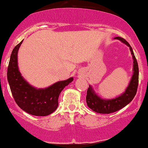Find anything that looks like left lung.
I'll list each match as a JSON object with an SVG mask.
<instances>
[{"mask_svg": "<svg viewBox=\"0 0 148 148\" xmlns=\"http://www.w3.org/2000/svg\"><path fill=\"white\" fill-rule=\"evenodd\" d=\"M115 39H119L130 47L131 53L132 54L133 59H134V68H133L134 74H133L130 83L126 89L125 92L121 96H119V97L111 99V100L101 99L100 97H98L97 94H94L92 87H89L88 91H87L86 103L90 109L97 113L110 114L118 111L121 108H124L127 106L128 103H130L132 101V99L136 95L137 88H138V66L132 49L130 45L124 38L118 36L116 37Z\"/></svg>", "mask_w": 148, "mask_h": 148, "instance_id": "8db88e82", "label": "left lung"}]
</instances>
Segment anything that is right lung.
Wrapping results in <instances>:
<instances>
[{
	"label": "right lung",
	"instance_id": "add662e5",
	"mask_svg": "<svg viewBox=\"0 0 148 148\" xmlns=\"http://www.w3.org/2000/svg\"><path fill=\"white\" fill-rule=\"evenodd\" d=\"M22 41L14 48L8 67V80L14 101L23 110L34 116H45L54 112L58 106V97L73 78L58 81L45 89H36L21 76L18 67L17 54Z\"/></svg>",
	"mask_w": 148,
	"mask_h": 148
}]
</instances>
